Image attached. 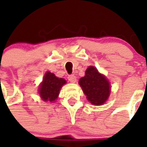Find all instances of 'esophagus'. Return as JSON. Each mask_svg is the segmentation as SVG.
<instances>
[{
	"label": "esophagus",
	"instance_id": "1",
	"mask_svg": "<svg viewBox=\"0 0 147 147\" xmlns=\"http://www.w3.org/2000/svg\"><path fill=\"white\" fill-rule=\"evenodd\" d=\"M67 79H68V80L72 83H75L76 82V77L74 75H70V76L67 77Z\"/></svg>",
	"mask_w": 147,
	"mask_h": 147
}]
</instances>
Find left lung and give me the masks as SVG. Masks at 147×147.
Segmentation results:
<instances>
[{"mask_svg": "<svg viewBox=\"0 0 147 147\" xmlns=\"http://www.w3.org/2000/svg\"><path fill=\"white\" fill-rule=\"evenodd\" d=\"M88 102L93 105H102L110 96V82L103 74L93 66H89L85 71V76L79 81Z\"/></svg>", "mask_w": 147, "mask_h": 147, "instance_id": "obj_1", "label": "left lung"}]
</instances>
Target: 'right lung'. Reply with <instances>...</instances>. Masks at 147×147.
I'll return each instance as SVG.
<instances>
[{
	"instance_id": "add662e5",
	"label": "right lung",
	"mask_w": 147,
	"mask_h": 147,
	"mask_svg": "<svg viewBox=\"0 0 147 147\" xmlns=\"http://www.w3.org/2000/svg\"><path fill=\"white\" fill-rule=\"evenodd\" d=\"M65 83V80L57 77L53 73L47 71L39 88L40 96L45 102H54L58 98L61 88Z\"/></svg>"
}]
</instances>
